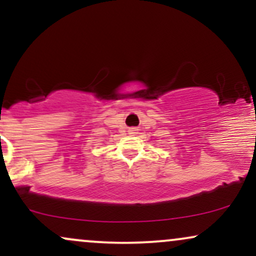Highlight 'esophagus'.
I'll use <instances>...</instances> for the list:
<instances>
[{
	"mask_svg": "<svg viewBox=\"0 0 256 256\" xmlns=\"http://www.w3.org/2000/svg\"><path fill=\"white\" fill-rule=\"evenodd\" d=\"M137 132H138L137 128H128V134H132V136H134Z\"/></svg>",
	"mask_w": 256,
	"mask_h": 256,
	"instance_id": "34e87169",
	"label": "esophagus"
}]
</instances>
